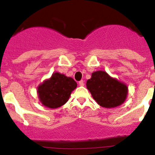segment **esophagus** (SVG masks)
I'll return each instance as SVG.
<instances>
[{
	"mask_svg": "<svg viewBox=\"0 0 155 155\" xmlns=\"http://www.w3.org/2000/svg\"><path fill=\"white\" fill-rule=\"evenodd\" d=\"M79 86H84V81H83V80L79 81Z\"/></svg>",
	"mask_w": 155,
	"mask_h": 155,
	"instance_id": "1",
	"label": "esophagus"
}]
</instances>
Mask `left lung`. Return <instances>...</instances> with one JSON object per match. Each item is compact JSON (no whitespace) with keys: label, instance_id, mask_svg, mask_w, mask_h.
<instances>
[{"label":"left lung","instance_id":"1","mask_svg":"<svg viewBox=\"0 0 155 155\" xmlns=\"http://www.w3.org/2000/svg\"><path fill=\"white\" fill-rule=\"evenodd\" d=\"M86 86L93 99L105 108L121 105L128 94V88L125 84L109 76L104 71L92 73L91 79L86 82Z\"/></svg>","mask_w":155,"mask_h":155}]
</instances>
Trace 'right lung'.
I'll use <instances>...</instances> for the list:
<instances>
[{
  "label": "right lung",
  "instance_id": "right-lung-1",
  "mask_svg": "<svg viewBox=\"0 0 155 155\" xmlns=\"http://www.w3.org/2000/svg\"><path fill=\"white\" fill-rule=\"evenodd\" d=\"M76 86L77 83L73 78L55 73L38 87L39 98L45 106L56 108L67 102Z\"/></svg>",
  "mask_w": 155,
  "mask_h": 155
}]
</instances>
